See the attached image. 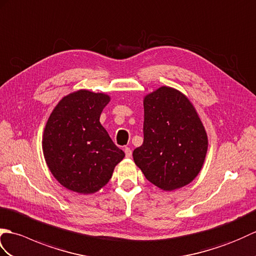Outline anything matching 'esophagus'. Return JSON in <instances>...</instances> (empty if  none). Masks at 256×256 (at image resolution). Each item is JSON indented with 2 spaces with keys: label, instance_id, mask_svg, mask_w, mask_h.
I'll return each mask as SVG.
<instances>
[{
  "label": "esophagus",
  "instance_id": "esophagus-1",
  "mask_svg": "<svg viewBox=\"0 0 256 256\" xmlns=\"http://www.w3.org/2000/svg\"><path fill=\"white\" fill-rule=\"evenodd\" d=\"M124 154H126V158H130L132 154V152L129 149V148H124Z\"/></svg>",
  "mask_w": 256,
  "mask_h": 256
}]
</instances>
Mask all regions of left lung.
<instances>
[{"label": "left lung", "mask_w": 256, "mask_h": 256, "mask_svg": "<svg viewBox=\"0 0 256 256\" xmlns=\"http://www.w3.org/2000/svg\"><path fill=\"white\" fill-rule=\"evenodd\" d=\"M144 144L134 161L146 178L172 192L200 174L208 150L205 127L190 98L171 86H160L144 98Z\"/></svg>", "instance_id": "obj_1"}]
</instances>
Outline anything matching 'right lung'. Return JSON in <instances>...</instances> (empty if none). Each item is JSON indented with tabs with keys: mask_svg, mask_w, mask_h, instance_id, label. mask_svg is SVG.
<instances>
[{
	"mask_svg": "<svg viewBox=\"0 0 256 256\" xmlns=\"http://www.w3.org/2000/svg\"><path fill=\"white\" fill-rule=\"evenodd\" d=\"M110 100L108 94L82 88L62 98L50 114L42 152L51 174L66 190L94 194L108 183L124 158L100 122Z\"/></svg>",
	"mask_w": 256,
	"mask_h": 256,
	"instance_id": "1",
	"label": "right lung"
}]
</instances>
